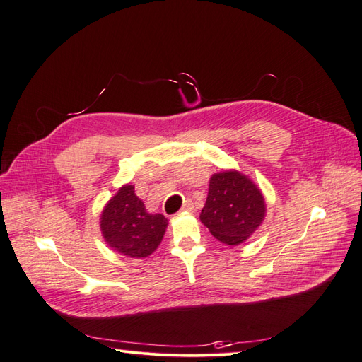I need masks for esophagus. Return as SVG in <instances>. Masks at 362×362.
Instances as JSON below:
<instances>
[{"label":"esophagus","mask_w":362,"mask_h":362,"mask_svg":"<svg viewBox=\"0 0 362 362\" xmlns=\"http://www.w3.org/2000/svg\"><path fill=\"white\" fill-rule=\"evenodd\" d=\"M181 211H184V213H193V211H194L193 202H192V201H185L184 205H182V208H181Z\"/></svg>","instance_id":"34e87169"}]
</instances>
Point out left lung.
I'll return each instance as SVG.
<instances>
[{"mask_svg":"<svg viewBox=\"0 0 362 362\" xmlns=\"http://www.w3.org/2000/svg\"><path fill=\"white\" fill-rule=\"evenodd\" d=\"M264 196L246 175L223 170L210 178L201 222L218 242L238 246L254 234L264 221Z\"/></svg>","mask_w":362,"mask_h":362,"instance_id":"1","label":"left lung"}]
</instances>
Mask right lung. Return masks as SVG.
Returning a JSON list of instances; mask_svg holds the SVG:
<instances>
[{
    "label": "right lung",
    "mask_w": 362,
    "mask_h": 362,
    "mask_svg": "<svg viewBox=\"0 0 362 362\" xmlns=\"http://www.w3.org/2000/svg\"><path fill=\"white\" fill-rule=\"evenodd\" d=\"M100 223L103 237L113 250L129 258H145L160 246L168 218L148 213L134 185L125 184L104 206Z\"/></svg>",
    "instance_id": "add662e5"
}]
</instances>
